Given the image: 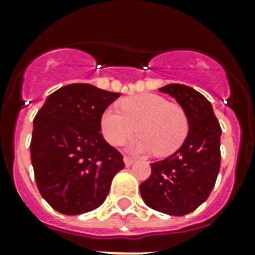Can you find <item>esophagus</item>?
Returning <instances> with one entry per match:
<instances>
[{
    "label": "esophagus",
    "mask_w": 255,
    "mask_h": 255,
    "mask_svg": "<svg viewBox=\"0 0 255 255\" xmlns=\"http://www.w3.org/2000/svg\"><path fill=\"white\" fill-rule=\"evenodd\" d=\"M133 163H135V160L132 159V157L124 156V164H126V167H129V165H132Z\"/></svg>",
    "instance_id": "1"
}]
</instances>
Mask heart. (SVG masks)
<instances>
[{
    "label": "heart",
    "instance_id": "obj_1",
    "mask_svg": "<svg viewBox=\"0 0 255 255\" xmlns=\"http://www.w3.org/2000/svg\"><path fill=\"white\" fill-rule=\"evenodd\" d=\"M140 132L129 143L136 153L155 152L164 157L177 151L189 132L188 116L182 107L169 103L164 96L140 94L120 102V110H104L100 128L104 139L114 147H119L132 135Z\"/></svg>",
    "mask_w": 255,
    "mask_h": 255
}]
</instances>
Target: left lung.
Instances as JSON below:
<instances>
[{
  "mask_svg": "<svg viewBox=\"0 0 255 255\" xmlns=\"http://www.w3.org/2000/svg\"><path fill=\"white\" fill-rule=\"evenodd\" d=\"M176 99L185 111L189 132L182 145L167 159L152 163V173L140 184V194L149 208L185 216L206 201L221 164V127L205 96L185 85L159 88Z\"/></svg>",
  "mask_w": 255,
  "mask_h": 255,
  "instance_id": "obj_1",
  "label": "left lung"
}]
</instances>
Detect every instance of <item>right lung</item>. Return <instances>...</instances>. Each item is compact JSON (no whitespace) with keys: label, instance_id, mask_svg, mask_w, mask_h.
I'll use <instances>...</instances> for the list:
<instances>
[{"label":"right lung","instance_id":"right-lung-1","mask_svg":"<svg viewBox=\"0 0 255 255\" xmlns=\"http://www.w3.org/2000/svg\"><path fill=\"white\" fill-rule=\"evenodd\" d=\"M120 96L88 83L61 87L46 98L33 120L30 155L38 190L49 205L67 216L96 209L123 156L104 140L100 119Z\"/></svg>","mask_w":255,"mask_h":255}]
</instances>
